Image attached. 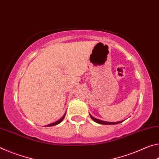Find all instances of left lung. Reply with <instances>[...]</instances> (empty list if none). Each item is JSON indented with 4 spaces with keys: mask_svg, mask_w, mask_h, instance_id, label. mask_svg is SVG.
<instances>
[{
    "mask_svg": "<svg viewBox=\"0 0 159 159\" xmlns=\"http://www.w3.org/2000/svg\"><path fill=\"white\" fill-rule=\"evenodd\" d=\"M90 117L92 119L94 120V121L99 123V124H102V125H115V124H118V123H120L121 122H123V120H120V121H118V122H107V121H104V120H102L98 119V118H94L92 115L90 114Z\"/></svg>",
    "mask_w": 159,
    "mask_h": 159,
    "instance_id": "1",
    "label": "left lung"
}]
</instances>
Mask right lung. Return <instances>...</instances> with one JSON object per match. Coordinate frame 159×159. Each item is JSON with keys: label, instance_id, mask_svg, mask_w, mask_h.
<instances>
[{"label": "right lung", "instance_id": "right-lung-1", "mask_svg": "<svg viewBox=\"0 0 159 159\" xmlns=\"http://www.w3.org/2000/svg\"><path fill=\"white\" fill-rule=\"evenodd\" d=\"M65 115H66V113L63 115V116L61 117L60 119H59L58 120H57V121L52 123H50V124H48V125H46L45 126H47V127H50V126H54V125H56L59 124V123H60L61 121H62L63 119L64 118V117H65Z\"/></svg>", "mask_w": 159, "mask_h": 159}]
</instances>
